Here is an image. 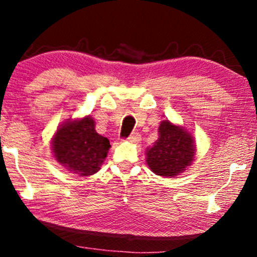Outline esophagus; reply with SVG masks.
Segmentation results:
<instances>
[{"label": "esophagus", "instance_id": "obj_1", "mask_svg": "<svg viewBox=\"0 0 257 257\" xmlns=\"http://www.w3.org/2000/svg\"><path fill=\"white\" fill-rule=\"evenodd\" d=\"M126 140L132 144H139L141 141V135L139 133H133V134L129 137Z\"/></svg>", "mask_w": 257, "mask_h": 257}]
</instances>
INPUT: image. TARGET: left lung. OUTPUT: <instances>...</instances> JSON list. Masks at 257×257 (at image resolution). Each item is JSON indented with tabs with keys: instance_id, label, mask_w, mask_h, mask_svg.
Returning <instances> with one entry per match:
<instances>
[{
	"instance_id": "8db88e82",
	"label": "left lung",
	"mask_w": 257,
	"mask_h": 257,
	"mask_svg": "<svg viewBox=\"0 0 257 257\" xmlns=\"http://www.w3.org/2000/svg\"><path fill=\"white\" fill-rule=\"evenodd\" d=\"M196 146L192 134L184 126L162 120L158 126V139L146 150V163L159 176L175 178L192 164Z\"/></svg>"
}]
</instances>
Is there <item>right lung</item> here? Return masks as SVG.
<instances>
[{"label":"right lung","mask_w":257,"mask_h":257,"mask_svg":"<svg viewBox=\"0 0 257 257\" xmlns=\"http://www.w3.org/2000/svg\"><path fill=\"white\" fill-rule=\"evenodd\" d=\"M110 147L108 139L96 133L95 120L90 116L67 119L52 140L53 156L58 163L78 176L98 173Z\"/></svg>","instance_id":"add662e5"}]
</instances>
